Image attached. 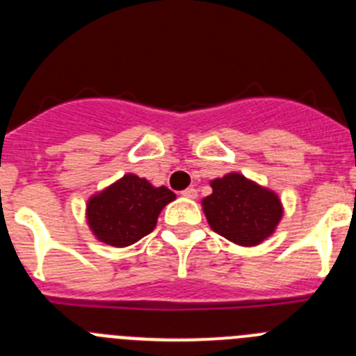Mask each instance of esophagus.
<instances>
[{"label":"esophagus","mask_w":356,"mask_h":356,"mask_svg":"<svg viewBox=\"0 0 356 356\" xmlns=\"http://www.w3.org/2000/svg\"><path fill=\"white\" fill-rule=\"evenodd\" d=\"M181 196L188 197V200H194V197H197V191L194 187H188L185 191H181Z\"/></svg>","instance_id":"obj_1"}]
</instances>
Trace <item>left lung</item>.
<instances>
[{
  "mask_svg": "<svg viewBox=\"0 0 356 356\" xmlns=\"http://www.w3.org/2000/svg\"><path fill=\"white\" fill-rule=\"evenodd\" d=\"M213 193L203 200V210L213 232L241 246H254L275 232L282 205L275 193L242 175L217 178Z\"/></svg>",
  "mask_w": 356,
  "mask_h": 356,
  "instance_id": "left-lung-1",
  "label": "left lung"
}]
</instances>
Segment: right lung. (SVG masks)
Returning <instances> with one entry per match:
<instances>
[{
  "label": "right lung",
  "mask_w": 356,
  "mask_h": 356,
  "mask_svg": "<svg viewBox=\"0 0 356 356\" xmlns=\"http://www.w3.org/2000/svg\"><path fill=\"white\" fill-rule=\"evenodd\" d=\"M175 200L168 187H153L135 175L122 176L87 205L90 229L110 246H130L146 237L156 226L163 207Z\"/></svg>",
  "instance_id": "add662e5"
}]
</instances>
